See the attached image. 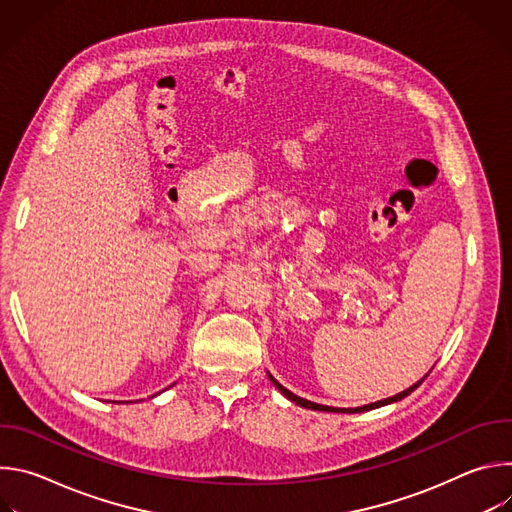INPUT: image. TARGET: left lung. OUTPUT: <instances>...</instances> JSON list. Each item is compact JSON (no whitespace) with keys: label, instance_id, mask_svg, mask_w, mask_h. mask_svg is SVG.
<instances>
[{"label":"left lung","instance_id":"left-lung-1","mask_svg":"<svg viewBox=\"0 0 512 512\" xmlns=\"http://www.w3.org/2000/svg\"><path fill=\"white\" fill-rule=\"evenodd\" d=\"M427 377V375H425ZM423 377V379H425ZM269 379H271V383L289 399V401H294L296 405H300V407H306V409H314V411H338V409H334V407H328V405H320V403H312V401H308V399H302V397H298V395H294L291 391H287L285 387H281L271 375H269ZM423 379L421 381H417L415 385H411L409 389H405L403 393H397V395H393V397H389V399H383V401H377V403H371V405H362V407H356V409H352L350 413H360V411H371V409H377V407H383V405H389V403H395V401H401L403 397H407L411 391H415L421 383H423ZM342 411V409H340ZM342 413H346V411H342Z\"/></svg>","mask_w":512,"mask_h":512}]
</instances>
